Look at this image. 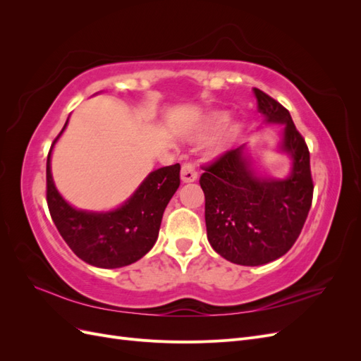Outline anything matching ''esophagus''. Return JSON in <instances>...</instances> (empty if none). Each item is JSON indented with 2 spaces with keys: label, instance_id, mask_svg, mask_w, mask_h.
Returning <instances> with one entry per match:
<instances>
[{
  "label": "esophagus",
  "instance_id": "1",
  "mask_svg": "<svg viewBox=\"0 0 361 361\" xmlns=\"http://www.w3.org/2000/svg\"><path fill=\"white\" fill-rule=\"evenodd\" d=\"M180 179L182 182L188 183V182H194L197 179V170H195V164L192 161H185L182 164L180 169Z\"/></svg>",
  "mask_w": 361,
  "mask_h": 361
}]
</instances>
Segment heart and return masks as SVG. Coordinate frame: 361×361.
Here are the masks:
<instances>
[{
  "label": "heart",
  "mask_w": 361,
  "mask_h": 361,
  "mask_svg": "<svg viewBox=\"0 0 361 361\" xmlns=\"http://www.w3.org/2000/svg\"><path fill=\"white\" fill-rule=\"evenodd\" d=\"M228 120V116L226 113H215L212 114L209 118L206 120L204 125L200 128V134L206 135L209 133H214V130L220 129L226 125V122Z\"/></svg>",
  "instance_id": "1"
}]
</instances>
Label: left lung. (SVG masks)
<instances>
[{
	"label": "left lung",
	"instance_id": "1",
	"mask_svg": "<svg viewBox=\"0 0 361 361\" xmlns=\"http://www.w3.org/2000/svg\"><path fill=\"white\" fill-rule=\"evenodd\" d=\"M267 122L283 123L281 149L292 158L288 179H260L244 157L245 145L227 150L200 176L207 241L238 265L257 267L286 255L297 241L313 199L310 154L289 111L253 89Z\"/></svg>",
	"mask_w": 361,
	"mask_h": 361
}]
</instances>
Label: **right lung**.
I'll list each match as a JSON object with an SVG mask.
<instances>
[{
    "label": "right lung",
    "mask_w": 361,
    "mask_h": 361,
    "mask_svg": "<svg viewBox=\"0 0 361 361\" xmlns=\"http://www.w3.org/2000/svg\"><path fill=\"white\" fill-rule=\"evenodd\" d=\"M61 133L47 159V202L54 224L73 253L87 264L97 268L134 264L157 243L162 214L180 185V166L152 171L133 197L111 212L78 211L59 194L51 174V152Z\"/></svg>",
    "instance_id": "obj_1"
}]
</instances>
